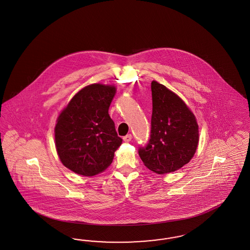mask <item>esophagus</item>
<instances>
[{
  "mask_svg": "<svg viewBox=\"0 0 250 250\" xmlns=\"http://www.w3.org/2000/svg\"><path fill=\"white\" fill-rule=\"evenodd\" d=\"M124 141L125 142H130L132 139V135H127V136H124Z\"/></svg>",
  "mask_w": 250,
  "mask_h": 250,
  "instance_id": "obj_1",
  "label": "esophagus"
}]
</instances>
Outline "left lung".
<instances>
[{
    "instance_id": "left-lung-1",
    "label": "left lung",
    "mask_w": 250,
    "mask_h": 250,
    "mask_svg": "<svg viewBox=\"0 0 250 250\" xmlns=\"http://www.w3.org/2000/svg\"><path fill=\"white\" fill-rule=\"evenodd\" d=\"M151 135L139 149L145 166L157 174L174 172L193 158L199 144L196 117L179 95L151 83Z\"/></svg>"
}]
</instances>
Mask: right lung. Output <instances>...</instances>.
<instances>
[{
	"mask_svg": "<svg viewBox=\"0 0 250 250\" xmlns=\"http://www.w3.org/2000/svg\"><path fill=\"white\" fill-rule=\"evenodd\" d=\"M116 93L114 84L93 83L78 91L61 111L54 128L61 163L77 174L104 172L121 146L108 113Z\"/></svg>",
	"mask_w": 250,
	"mask_h": 250,
	"instance_id": "add662e5",
	"label": "right lung"
}]
</instances>
